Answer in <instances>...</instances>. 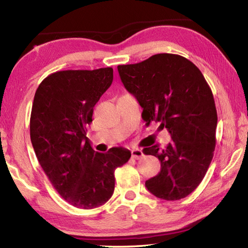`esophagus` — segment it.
<instances>
[{
	"label": "esophagus",
	"instance_id": "obj_1",
	"mask_svg": "<svg viewBox=\"0 0 248 248\" xmlns=\"http://www.w3.org/2000/svg\"><path fill=\"white\" fill-rule=\"evenodd\" d=\"M131 157L134 159H140L141 157H143V152H142V150L133 149L131 151Z\"/></svg>",
	"mask_w": 248,
	"mask_h": 248
}]
</instances>
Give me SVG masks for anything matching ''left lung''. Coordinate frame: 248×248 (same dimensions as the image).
<instances>
[{
    "label": "left lung",
    "mask_w": 248,
    "mask_h": 248,
    "mask_svg": "<svg viewBox=\"0 0 248 248\" xmlns=\"http://www.w3.org/2000/svg\"><path fill=\"white\" fill-rule=\"evenodd\" d=\"M118 72L143 108L146 124L159 123L173 140L163 149H143L161 162V171L146 180V188L159 199L185 198L202 182L216 148L217 115L209 84L191 61L173 53L118 65Z\"/></svg>",
    "instance_id": "8db88e82"
}]
</instances>
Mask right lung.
Segmentation results:
<instances>
[{"mask_svg": "<svg viewBox=\"0 0 248 248\" xmlns=\"http://www.w3.org/2000/svg\"><path fill=\"white\" fill-rule=\"evenodd\" d=\"M112 78V68L58 71L39 84L33 97L31 140L37 159L59 195L77 208L107 202L115 170L131 156L123 148L96 152L86 137L94 106Z\"/></svg>", "mask_w": 248, "mask_h": 248, "instance_id": "obj_1", "label": "right lung"}]
</instances>
